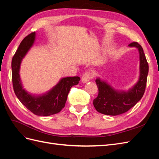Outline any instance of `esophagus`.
I'll list each match as a JSON object with an SVG mask.
<instances>
[{"label": "esophagus", "mask_w": 159, "mask_h": 159, "mask_svg": "<svg viewBox=\"0 0 159 159\" xmlns=\"http://www.w3.org/2000/svg\"><path fill=\"white\" fill-rule=\"evenodd\" d=\"M93 74L91 73V72H85V74H84V75L81 77V81H82L83 83H86L89 81L91 78H93Z\"/></svg>", "instance_id": "esophagus-1"}]
</instances>
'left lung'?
I'll return each instance as SVG.
<instances>
[{"label": "left lung", "instance_id": "obj_1", "mask_svg": "<svg viewBox=\"0 0 159 159\" xmlns=\"http://www.w3.org/2000/svg\"><path fill=\"white\" fill-rule=\"evenodd\" d=\"M129 47L137 48L139 53V78L137 82L128 91L116 90L106 81L97 78L98 97L93 99V105L99 113L108 115H118L127 112L140 101L147 85L148 65L143 48L137 42H132Z\"/></svg>", "mask_w": 159, "mask_h": 159}]
</instances>
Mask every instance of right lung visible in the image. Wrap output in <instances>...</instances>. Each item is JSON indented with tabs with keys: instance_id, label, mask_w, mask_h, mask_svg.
Returning <instances> with one entry per match:
<instances>
[{
	"instance_id": "add662e5",
	"label": "right lung",
	"mask_w": 159,
	"mask_h": 159,
	"mask_svg": "<svg viewBox=\"0 0 159 159\" xmlns=\"http://www.w3.org/2000/svg\"><path fill=\"white\" fill-rule=\"evenodd\" d=\"M36 33L24 38L12 60V79L14 93L20 102L31 112L39 116H49L59 113L65 106L72 86L78 84V76L61 78L54 88L42 95H34L23 88L19 74L22 59L34 43Z\"/></svg>"
}]
</instances>
